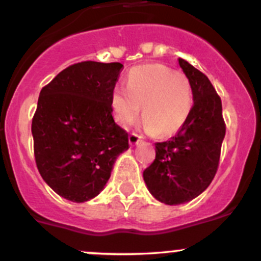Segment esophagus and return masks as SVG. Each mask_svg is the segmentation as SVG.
Returning <instances> with one entry per match:
<instances>
[{
  "label": "esophagus",
  "mask_w": 261,
  "mask_h": 261,
  "mask_svg": "<svg viewBox=\"0 0 261 261\" xmlns=\"http://www.w3.org/2000/svg\"><path fill=\"white\" fill-rule=\"evenodd\" d=\"M140 141H141V137L137 135V133H132V135L129 136V145H130V146L137 145Z\"/></svg>",
  "instance_id": "34e87169"
}]
</instances>
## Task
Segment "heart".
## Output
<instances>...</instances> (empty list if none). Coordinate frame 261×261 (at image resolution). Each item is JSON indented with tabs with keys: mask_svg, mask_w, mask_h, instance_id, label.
I'll list each match as a JSON object with an SVG mask.
<instances>
[{
	"mask_svg": "<svg viewBox=\"0 0 261 261\" xmlns=\"http://www.w3.org/2000/svg\"><path fill=\"white\" fill-rule=\"evenodd\" d=\"M125 88L116 87L110 96L114 120L121 128H129L137 120L142 106L146 132L166 138L179 132L192 111L188 78L161 64L130 69Z\"/></svg>",
	"mask_w": 261,
	"mask_h": 261,
	"instance_id": "1",
	"label": "heart"
}]
</instances>
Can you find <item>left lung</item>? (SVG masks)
I'll list each match as a JSON object with an SVG mask.
<instances>
[{
	"mask_svg": "<svg viewBox=\"0 0 261 261\" xmlns=\"http://www.w3.org/2000/svg\"><path fill=\"white\" fill-rule=\"evenodd\" d=\"M178 63L192 88V111L174 137L155 143V160L143 172L147 190L166 205L188 202L209 187L225 136L222 101L209 78L183 59Z\"/></svg>",
	"mask_w": 261,
	"mask_h": 261,
	"instance_id": "obj_1",
	"label": "left lung"
}]
</instances>
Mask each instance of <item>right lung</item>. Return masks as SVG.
<instances>
[{
    "label": "right lung",
    "mask_w": 261,
    "mask_h": 261,
    "mask_svg": "<svg viewBox=\"0 0 261 261\" xmlns=\"http://www.w3.org/2000/svg\"><path fill=\"white\" fill-rule=\"evenodd\" d=\"M120 63L83 61L64 69L39 93L32 120L34 156L44 182L73 202L96 197L128 133L114 121L110 96Z\"/></svg>",
    "instance_id": "right-lung-1"
}]
</instances>
